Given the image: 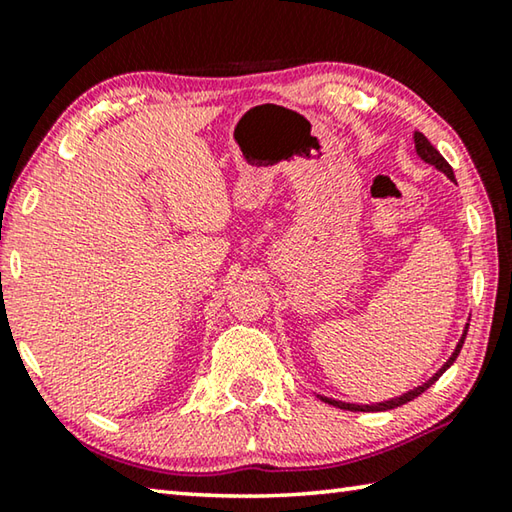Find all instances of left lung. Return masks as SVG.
<instances>
[{
  "mask_svg": "<svg viewBox=\"0 0 512 512\" xmlns=\"http://www.w3.org/2000/svg\"><path fill=\"white\" fill-rule=\"evenodd\" d=\"M415 151H418V155H420V158H422L424 162L433 164V167H436V169H440L443 173H447V178H449V180H454V171H452V167H449V162L443 158V155L438 153L436 146H433V144H431V142L427 140V137H424L422 133H415ZM465 336H467V332L463 334V339L458 341L456 350H454L452 357H449V361L445 363L443 368H440V370L436 372V375H433V377L427 381V384L418 386V388H415V391H411V393H404L402 397H395V400L379 402V404H372V406H359V404L336 402V400H332V397H320V400L327 402V404H332V406H339V409H345V411H388V409H397V406H402V404H406V402L415 400V397H418V395H422V393L427 391V388L433 384V381H438V377L443 375V372H445L449 366H452V363H454V361H456V357H458V352H461V348H463Z\"/></svg>",
  "mask_w": 512,
  "mask_h": 512,
  "instance_id": "1",
  "label": "left lung"
}]
</instances>
